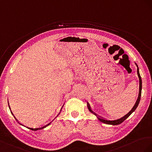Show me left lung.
I'll return each mask as SVG.
<instances>
[{"instance_id":"1","label":"left lung","mask_w":152,"mask_h":152,"mask_svg":"<svg viewBox=\"0 0 152 152\" xmlns=\"http://www.w3.org/2000/svg\"><path fill=\"white\" fill-rule=\"evenodd\" d=\"M136 64V63H135ZM136 66H137V76H138V77H139V80H140V90H139V95H138V97H137V101L135 103V104H134V106H133V107L132 108V110L130 111L128 113L127 115H125L124 116L122 117V118H120V119H117V120H106L105 118H102V117H101L100 116L97 115L96 113H95L91 110V107H90V106L89 104V103L87 102V107L88 108V110L92 113H93L94 115H95V116H96L97 117V118L99 121H101V122L104 123V124H109V125H119L120 124H122L124 121L125 120H126L128 117L131 115L132 113L136 110V109L137 108V107L138 106V104L139 103H140V99H141V90H142V80H141V76H140V71H139V68H138V66L136 64Z\"/></svg>"}]
</instances>
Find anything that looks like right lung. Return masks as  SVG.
<instances>
[{
    "instance_id": "add662e5",
    "label": "right lung",
    "mask_w": 152,
    "mask_h": 152,
    "mask_svg": "<svg viewBox=\"0 0 152 152\" xmlns=\"http://www.w3.org/2000/svg\"><path fill=\"white\" fill-rule=\"evenodd\" d=\"M62 107H63V106H62ZM9 107H10V106H9ZM62 108H61V110H60V111H61V110H62ZM10 110H11V109H10ZM60 113H59V114H60ZM11 113L12 114V112H11ZM59 114H58V115H59ZM12 115H13V114H12ZM58 115H57V116H58ZM13 116H14V115H13ZM14 117H15V116H14ZM15 119H16V120H17V119H16V118H15ZM17 121H18V120H17ZM18 123H19V124H20V125H23V126H24V125H23V124H20V123L19 122H18ZM50 124H51V122H50V123H49L48 124H47V125H45V126H44V127H40V128H36V129H33V128H30V127H27V128H28V129H31V130H32V131H37V130H40V129H44V128L46 127L47 126H48V125H50Z\"/></svg>"
}]
</instances>
